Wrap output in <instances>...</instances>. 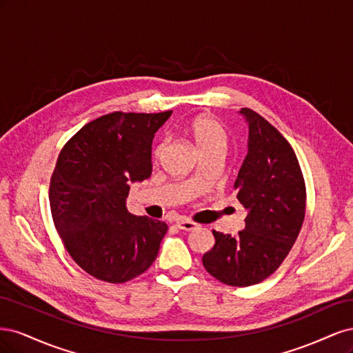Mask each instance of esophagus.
Returning <instances> with one entry per match:
<instances>
[{"label":"esophagus","instance_id":"obj_1","mask_svg":"<svg viewBox=\"0 0 353 353\" xmlns=\"http://www.w3.org/2000/svg\"><path fill=\"white\" fill-rule=\"evenodd\" d=\"M176 225H178L179 230H184V231H193L199 227L194 221H190L187 218H178Z\"/></svg>","mask_w":353,"mask_h":353}]
</instances>
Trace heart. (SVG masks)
<instances>
[{
	"label": "heart",
	"instance_id": "b5f03b06",
	"mask_svg": "<svg viewBox=\"0 0 353 353\" xmlns=\"http://www.w3.org/2000/svg\"><path fill=\"white\" fill-rule=\"evenodd\" d=\"M187 131L191 135V138L194 140L200 153L215 150V148H219V150L225 152L228 135H227L225 128H223L222 123L216 121L215 117L208 116V114L197 116L188 122ZM163 148H165V141H159L153 150V156L156 159L160 157V154L163 153Z\"/></svg>",
	"mask_w": 353,
	"mask_h": 353
}]
</instances>
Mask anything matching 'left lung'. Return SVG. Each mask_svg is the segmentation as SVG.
Masks as SVG:
<instances>
[{
	"instance_id": "left-lung-1",
	"label": "left lung",
	"mask_w": 353,
	"mask_h": 353,
	"mask_svg": "<svg viewBox=\"0 0 353 353\" xmlns=\"http://www.w3.org/2000/svg\"><path fill=\"white\" fill-rule=\"evenodd\" d=\"M249 122V153L234 183L248 209L236 237L213 230L215 245L203 254L206 271L223 284L248 287L280 268L301 232L306 185L296 153L268 121L243 108Z\"/></svg>"
}]
</instances>
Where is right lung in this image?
<instances>
[{
    "instance_id": "right-lung-1",
    "label": "right lung",
    "mask_w": 353,
    "mask_h": 353,
    "mask_svg": "<svg viewBox=\"0 0 353 353\" xmlns=\"http://www.w3.org/2000/svg\"><path fill=\"white\" fill-rule=\"evenodd\" d=\"M170 110L113 112L63 145L50 179V208L68 253L94 279L121 284L150 268L166 222L131 215L130 183L152 175V143Z\"/></svg>"
}]
</instances>
